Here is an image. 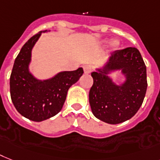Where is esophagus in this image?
Listing matches in <instances>:
<instances>
[{
  "label": "esophagus",
  "instance_id": "esophagus-1",
  "mask_svg": "<svg viewBox=\"0 0 160 160\" xmlns=\"http://www.w3.org/2000/svg\"><path fill=\"white\" fill-rule=\"evenodd\" d=\"M84 69V72L85 74H89L92 71V67L91 66H89V65H85L83 67Z\"/></svg>",
  "mask_w": 160,
  "mask_h": 160
}]
</instances>
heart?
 <instances>
[{"instance_id": "heart-1", "label": "heart", "mask_w": 160, "mask_h": 160, "mask_svg": "<svg viewBox=\"0 0 160 160\" xmlns=\"http://www.w3.org/2000/svg\"><path fill=\"white\" fill-rule=\"evenodd\" d=\"M119 46V42H118V40H113L112 42V48L113 49H117Z\"/></svg>"}]
</instances>
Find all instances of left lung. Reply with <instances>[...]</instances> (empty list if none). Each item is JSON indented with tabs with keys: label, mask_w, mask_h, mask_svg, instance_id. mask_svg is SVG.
Instances as JSON below:
<instances>
[{
	"label": "left lung",
	"mask_w": 160,
	"mask_h": 160,
	"mask_svg": "<svg viewBox=\"0 0 160 160\" xmlns=\"http://www.w3.org/2000/svg\"><path fill=\"white\" fill-rule=\"evenodd\" d=\"M115 70H121L126 77L125 82L120 86L107 76ZM91 76L93 84L89 90V104L98 119L118 124L137 112L147 89L146 67L138 49L115 51L104 67L92 72Z\"/></svg>",
	"instance_id": "1"
}]
</instances>
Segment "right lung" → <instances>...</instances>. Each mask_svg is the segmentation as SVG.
I'll use <instances>...</instances> for the list:
<instances>
[{
  "label": "right lung",
  "instance_id": "1",
  "mask_svg": "<svg viewBox=\"0 0 160 160\" xmlns=\"http://www.w3.org/2000/svg\"><path fill=\"white\" fill-rule=\"evenodd\" d=\"M41 31L27 41L15 60L10 78V97L16 110L24 118L42 122L62 110L68 89L84 73L81 67L76 71H62L48 80H38L29 72L31 52Z\"/></svg>",
  "mask_w": 160,
  "mask_h": 160
}]
</instances>
